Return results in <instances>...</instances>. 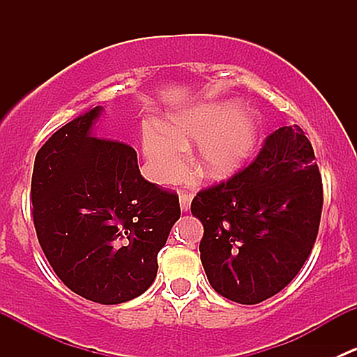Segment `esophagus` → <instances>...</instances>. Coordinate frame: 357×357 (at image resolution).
<instances>
[{
	"label": "esophagus",
	"mask_w": 357,
	"mask_h": 357,
	"mask_svg": "<svg viewBox=\"0 0 357 357\" xmlns=\"http://www.w3.org/2000/svg\"><path fill=\"white\" fill-rule=\"evenodd\" d=\"M190 204H192V195H188V193H179V207H181L183 212L190 211Z\"/></svg>",
	"instance_id": "esophagus-1"
}]
</instances>
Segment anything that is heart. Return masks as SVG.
Here are the masks:
<instances>
[{
    "instance_id": "obj_1",
    "label": "heart",
    "mask_w": 357,
    "mask_h": 357,
    "mask_svg": "<svg viewBox=\"0 0 357 357\" xmlns=\"http://www.w3.org/2000/svg\"><path fill=\"white\" fill-rule=\"evenodd\" d=\"M261 136V119L233 102L202 103L169 117L167 128L146 124L142 132L145 172L157 185L181 178L186 146L197 143L195 162L211 179L235 176L252 160Z\"/></svg>"
}]
</instances>
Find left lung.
Returning <instances> with one entry per match:
<instances>
[{
    "instance_id": "1",
    "label": "left lung",
    "mask_w": 357,
    "mask_h": 357,
    "mask_svg": "<svg viewBox=\"0 0 357 357\" xmlns=\"http://www.w3.org/2000/svg\"><path fill=\"white\" fill-rule=\"evenodd\" d=\"M321 207L311 143L298 126L276 129L248 167L192 202L204 225L200 259L212 289L238 304H259L285 289L311 254Z\"/></svg>"
}]
</instances>
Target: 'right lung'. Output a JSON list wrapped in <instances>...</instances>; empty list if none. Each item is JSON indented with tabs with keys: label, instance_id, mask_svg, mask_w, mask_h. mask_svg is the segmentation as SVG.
<instances>
[{
	"label": "right lung",
	"instance_id": "obj_1",
	"mask_svg": "<svg viewBox=\"0 0 357 357\" xmlns=\"http://www.w3.org/2000/svg\"><path fill=\"white\" fill-rule=\"evenodd\" d=\"M103 107L60 128L38 152L31 183L39 245L81 297L121 304L157 276V254L181 215L176 193L149 183L132 146L98 138Z\"/></svg>",
	"mask_w": 357,
	"mask_h": 357
}]
</instances>
